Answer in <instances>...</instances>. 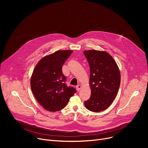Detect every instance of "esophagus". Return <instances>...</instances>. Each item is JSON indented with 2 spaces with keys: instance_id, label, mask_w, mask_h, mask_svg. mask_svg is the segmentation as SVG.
<instances>
[{
  "instance_id": "1",
  "label": "esophagus",
  "mask_w": 148,
  "mask_h": 148,
  "mask_svg": "<svg viewBox=\"0 0 148 148\" xmlns=\"http://www.w3.org/2000/svg\"><path fill=\"white\" fill-rule=\"evenodd\" d=\"M81 88H82V85L81 84H79V85H77V86H76V89L79 91V90H80Z\"/></svg>"
}]
</instances>
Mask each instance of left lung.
Here are the masks:
<instances>
[{"mask_svg": "<svg viewBox=\"0 0 148 148\" xmlns=\"http://www.w3.org/2000/svg\"><path fill=\"white\" fill-rule=\"evenodd\" d=\"M90 66L91 95L84 101L88 110L99 112L109 107L118 92L121 74L115 60L106 51H84Z\"/></svg>", "mask_w": 148, "mask_h": 148, "instance_id": "obj_1", "label": "left lung"}]
</instances>
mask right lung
I'll list each match as a JSON object with an SVG mask.
<instances>
[{
    "label": "right lung",
    "instance_id": "add662e5",
    "mask_svg": "<svg viewBox=\"0 0 148 148\" xmlns=\"http://www.w3.org/2000/svg\"><path fill=\"white\" fill-rule=\"evenodd\" d=\"M72 50H59L41 59L31 77L30 86L37 101L45 110L56 112L64 108L76 89L67 86L62 65Z\"/></svg>",
    "mask_w": 148,
    "mask_h": 148
}]
</instances>
